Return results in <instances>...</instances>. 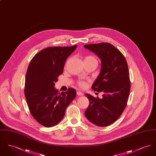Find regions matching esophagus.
<instances>
[{
	"instance_id": "1",
	"label": "esophagus",
	"mask_w": 156,
	"mask_h": 156,
	"mask_svg": "<svg viewBox=\"0 0 156 156\" xmlns=\"http://www.w3.org/2000/svg\"><path fill=\"white\" fill-rule=\"evenodd\" d=\"M76 94L78 95H79V96H82L83 95V94L81 92V91H77L76 92Z\"/></svg>"
}]
</instances>
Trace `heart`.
<instances>
[{"label": "heart", "instance_id": "1", "mask_svg": "<svg viewBox=\"0 0 156 156\" xmlns=\"http://www.w3.org/2000/svg\"><path fill=\"white\" fill-rule=\"evenodd\" d=\"M84 61L92 62H96V63L98 62L97 58L92 55H88L86 56L84 58ZM78 84L82 88H83L87 86V82L83 81H79L78 82Z\"/></svg>", "mask_w": 156, "mask_h": 156}]
</instances>
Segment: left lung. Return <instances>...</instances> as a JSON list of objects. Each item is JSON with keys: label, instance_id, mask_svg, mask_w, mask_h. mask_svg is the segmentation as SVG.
<instances>
[{"label": "left lung", "instance_id": "left-lung-1", "mask_svg": "<svg viewBox=\"0 0 156 156\" xmlns=\"http://www.w3.org/2000/svg\"><path fill=\"white\" fill-rule=\"evenodd\" d=\"M101 59V73L92 89L102 92V98L85 94L89 105L86 118L97 126L111 125L125 110L130 90L128 66L123 54L110 43L85 45Z\"/></svg>", "mask_w": 156, "mask_h": 156}]
</instances>
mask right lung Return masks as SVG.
Wrapping results in <instances>:
<instances>
[{
	"mask_svg": "<svg viewBox=\"0 0 156 156\" xmlns=\"http://www.w3.org/2000/svg\"><path fill=\"white\" fill-rule=\"evenodd\" d=\"M76 47H47L30 61L26 75L24 95L32 116L44 127L57 125L76 97L74 88L60 94L54 85L63 73L66 59Z\"/></svg>",
	"mask_w": 156,
	"mask_h": 156,
	"instance_id": "right-lung-1",
	"label": "right lung"
}]
</instances>
